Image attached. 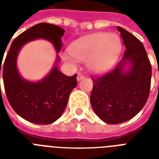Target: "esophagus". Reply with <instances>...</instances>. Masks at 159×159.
Here are the masks:
<instances>
[{
    "label": "esophagus",
    "instance_id": "esophagus-1",
    "mask_svg": "<svg viewBox=\"0 0 159 159\" xmlns=\"http://www.w3.org/2000/svg\"><path fill=\"white\" fill-rule=\"evenodd\" d=\"M84 76L83 75H82L81 73H78V75H77V82H79V81H81V80H82L83 78H84Z\"/></svg>",
    "mask_w": 159,
    "mask_h": 159
}]
</instances>
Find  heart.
I'll return each mask as SVG.
<instances>
[{
    "label": "heart",
    "mask_w": 159,
    "mask_h": 159,
    "mask_svg": "<svg viewBox=\"0 0 159 159\" xmlns=\"http://www.w3.org/2000/svg\"><path fill=\"white\" fill-rule=\"evenodd\" d=\"M122 49V41L116 34L96 33L74 41L69 47L73 57L87 62L92 72L102 73L113 67ZM64 59L73 63V58L64 55Z\"/></svg>",
    "instance_id": "obj_1"
}]
</instances>
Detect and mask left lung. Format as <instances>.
<instances>
[{"label": "left lung", "mask_w": 159, "mask_h": 159, "mask_svg": "<svg viewBox=\"0 0 159 159\" xmlns=\"http://www.w3.org/2000/svg\"><path fill=\"white\" fill-rule=\"evenodd\" d=\"M125 51L114 70L92 78L90 101L97 116L105 123L116 125L129 120L143 109L150 90L152 67L143 43L117 26Z\"/></svg>", "instance_id": "8db88e82"}]
</instances>
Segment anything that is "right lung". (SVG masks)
<instances>
[{
	"instance_id": "1",
	"label": "right lung",
	"mask_w": 159,
	"mask_h": 159,
	"mask_svg": "<svg viewBox=\"0 0 159 159\" xmlns=\"http://www.w3.org/2000/svg\"><path fill=\"white\" fill-rule=\"evenodd\" d=\"M65 30L52 24L40 23L20 34L11 43L2 69L6 97L11 107L25 120L37 125H48L60 118L67 106L70 93L77 86V75L67 77L58 70ZM36 39L50 42L57 52L55 65L39 81L25 80L17 67V57L26 43Z\"/></svg>"
}]
</instances>
